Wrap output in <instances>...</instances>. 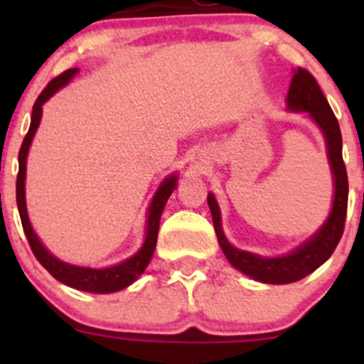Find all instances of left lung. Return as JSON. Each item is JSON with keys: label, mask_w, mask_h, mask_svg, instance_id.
Segmentation results:
<instances>
[{"label": "left lung", "mask_w": 364, "mask_h": 364, "mask_svg": "<svg viewBox=\"0 0 364 364\" xmlns=\"http://www.w3.org/2000/svg\"><path fill=\"white\" fill-rule=\"evenodd\" d=\"M286 102L291 111L310 112V117L317 122L326 138L328 159H330L333 182H336V195H333L332 213L324 222V226L290 255L262 259L253 253L237 250L228 242L222 233L220 211H218L217 200L213 195H208V204H210L211 215H213L215 233H217L218 244H220L226 259L235 268L253 277L255 281L268 282V284H288V282L301 281L319 268L323 262H326L343 237L346 208H348V176H346V167L343 162V138H341L339 122L328 104L326 96L321 91L317 80L306 69L299 67L295 70Z\"/></svg>", "instance_id": "8db88e82"}]
</instances>
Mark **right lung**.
Returning a JSON list of instances; mask_svg holds the SVG:
<instances>
[{"instance_id": "add662e5", "label": "right lung", "mask_w": 364, "mask_h": 364, "mask_svg": "<svg viewBox=\"0 0 364 364\" xmlns=\"http://www.w3.org/2000/svg\"><path fill=\"white\" fill-rule=\"evenodd\" d=\"M78 73V69H69L65 73H62L60 76H56L54 80H50L49 85L45 87L41 95L38 96V100L34 102V107H32V117H31V127H28V133L25 134L23 144L19 147V171L18 178H16V202H18V211L19 218H21V226H23L25 237L28 240V246H31L32 253L38 259L41 266H43L47 272L53 275L54 279H58L63 284L70 286V288H76V290L82 291H91V294H112V291L124 290L129 284H133L140 275L144 273V269L149 264L151 257L154 253V247H156V239H159V226H160V217H162L164 205H166L167 198L173 193V189L176 188V176H169L162 182V186L159 188L156 195H154L153 202H151L149 215H147V233H146V242L140 247V252L134 253L131 259L124 260L120 264L111 266V268H80V266L67 264L58 260L56 257L50 255L47 250L43 247V244L38 240L36 233L32 231L31 222L27 217V208H25V162H27V153L28 147H31L32 136L36 133L38 125H40L41 118V105L54 95V92L63 87L65 83H69V80L73 78L74 74Z\"/></svg>"}]
</instances>
